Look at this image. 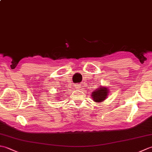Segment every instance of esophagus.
Instances as JSON below:
<instances>
[{"instance_id": "1", "label": "esophagus", "mask_w": 152, "mask_h": 152, "mask_svg": "<svg viewBox=\"0 0 152 152\" xmlns=\"http://www.w3.org/2000/svg\"><path fill=\"white\" fill-rule=\"evenodd\" d=\"M80 86L79 85H76L75 86V88H76V89H80Z\"/></svg>"}]
</instances>
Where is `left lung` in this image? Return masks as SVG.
I'll return each instance as SVG.
<instances>
[{
  "label": "left lung",
  "instance_id": "1",
  "mask_svg": "<svg viewBox=\"0 0 152 152\" xmlns=\"http://www.w3.org/2000/svg\"><path fill=\"white\" fill-rule=\"evenodd\" d=\"M109 89L106 86H101L92 92L91 97L95 102H101L106 99L109 94Z\"/></svg>",
  "mask_w": 152,
  "mask_h": 152
}]
</instances>
